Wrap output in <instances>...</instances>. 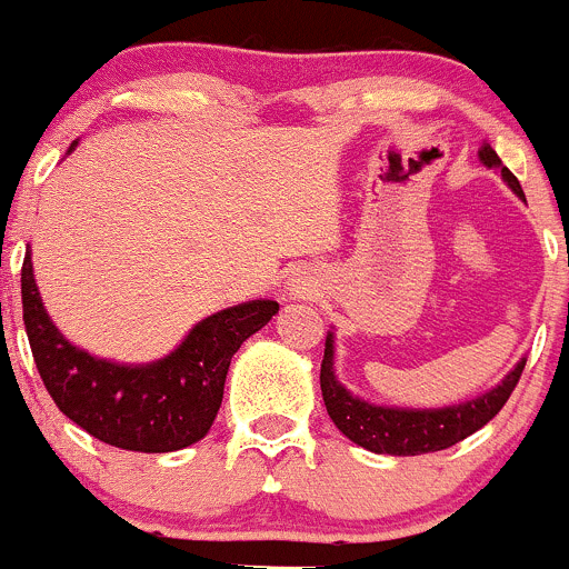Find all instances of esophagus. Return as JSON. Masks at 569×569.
<instances>
[{
  "label": "esophagus",
  "instance_id": "1",
  "mask_svg": "<svg viewBox=\"0 0 569 569\" xmlns=\"http://www.w3.org/2000/svg\"><path fill=\"white\" fill-rule=\"evenodd\" d=\"M289 295H295V297H302V295H311V283H308V280H289Z\"/></svg>",
  "mask_w": 569,
  "mask_h": 569
}]
</instances>
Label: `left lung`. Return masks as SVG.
<instances>
[{
  "label": "left lung",
  "instance_id": "8db88e82",
  "mask_svg": "<svg viewBox=\"0 0 569 569\" xmlns=\"http://www.w3.org/2000/svg\"><path fill=\"white\" fill-rule=\"evenodd\" d=\"M479 159L485 168L501 170L503 183L526 200L523 187L512 170L503 168L498 153L492 151L490 142L479 148ZM526 358L515 363V369L498 382L490 391L465 399L460 405L446 407H391V405H375L369 399H360L341 386L336 377V332L327 330L325 338V360H321V399H325L327 416L338 427V432L347 435L352 443L363 446L366 451L375 455H391V457H416V455H432V451H443L449 446L460 443L468 435L479 432L487 421L498 416L507 399L512 396L518 386L520 375H523Z\"/></svg>",
  "mask_w": 569,
  "mask_h": 569
}]
</instances>
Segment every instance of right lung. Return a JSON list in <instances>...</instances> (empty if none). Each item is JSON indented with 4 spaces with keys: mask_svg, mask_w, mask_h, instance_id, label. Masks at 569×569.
<instances>
[{
    "mask_svg": "<svg viewBox=\"0 0 569 569\" xmlns=\"http://www.w3.org/2000/svg\"><path fill=\"white\" fill-rule=\"evenodd\" d=\"M73 148L77 140L68 153ZM21 306L32 358L54 405L93 438L146 455L187 449L209 435L231 358L280 308L274 300L239 302L200 319L164 358L118 363L57 330L40 300L32 252L21 267Z\"/></svg>",
    "mask_w": 569,
    "mask_h": 569,
    "instance_id": "right-lung-1",
    "label": "right lung"
}]
</instances>
